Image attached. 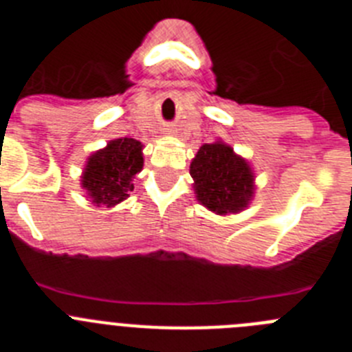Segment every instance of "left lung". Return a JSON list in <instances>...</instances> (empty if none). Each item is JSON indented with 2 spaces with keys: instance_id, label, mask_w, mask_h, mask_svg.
Masks as SVG:
<instances>
[{
  "instance_id": "left-lung-1",
  "label": "left lung",
  "mask_w": 352,
  "mask_h": 352,
  "mask_svg": "<svg viewBox=\"0 0 352 352\" xmlns=\"http://www.w3.org/2000/svg\"><path fill=\"white\" fill-rule=\"evenodd\" d=\"M194 194L214 214L247 210L256 194V174L250 162L219 139L203 144L190 162Z\"/></svg>"
}]
</instances>
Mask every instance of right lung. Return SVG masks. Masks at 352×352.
Returning <instances> with one entry per match:
<instances>
[{"instance_id": "obj_1", "label": "right lung", "mask_w": 352, "mask_h": 352, "mask_svg": "<svg viewBox=\"0 0 352 352\" xmlns=\"http://www.w3.org/2000/svg\"><path fill=\"white\" fill-rule=\"evenodd\" d=\"M142 148V142L135 139L120 138L89 155L80 174V186L95 206L113 208L129 197L135 174L144 166Z\"/></svg>"}]
</instances>
